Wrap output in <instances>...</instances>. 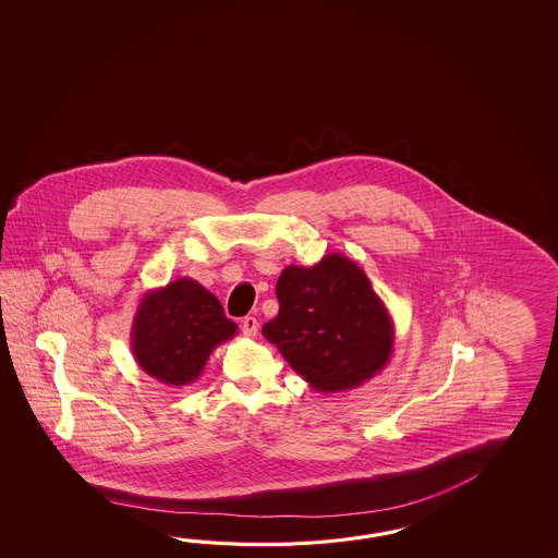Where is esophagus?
<instances>
[{"mask_svg":"<svg viewBox=\"0 0 558 558\" xmlns=\"http://www.w3.org/2000/svg\"><path fill=\"white\" fill-rule=\"evenodd\" d=\"M259 331V323L255 317H245V319L241 320V332L247 337V339H253L255 335Z\"/></svg>","mask_w":558,"mask_h":558,"instance_id":"esophagus-1","label":"esophagus"}]
</instances>
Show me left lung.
Here are the masks:
<instances>
[{
	"label": "left lung",
	"instance_id": "8db88e82",
	"mask_svg": "<svg viewBox=\"0 0 558 558\" xmlns=\"http://www.w3.org/2000/svg\"><path fill=\"white\" fill-rule=\"evenodd\" d=\"M279 315L263 337L317 392L361 387L389 363L391 315L365 271L329 253L313 267L289 265L277 279Z\"/></svg>",
	"mask_w": 558,
	"mask_h": 558
}]
</instances>
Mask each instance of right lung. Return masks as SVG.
<instances>
[{"label":"right lung","instance_id":"1","mask_svg":"<svg viewBox=\"0 0 558 558\" xmlns=\"http://www.w3.org/2000/svg\"><path fill=\"white\" fill-rule=\"evenodd\" d=\"M238 335L219 299L181 277L142 296L131 325V353L149 377L185 387L202 377L215 347Z\"/></svg>","mask_w":558,"mask_h":558}]
</instances>
